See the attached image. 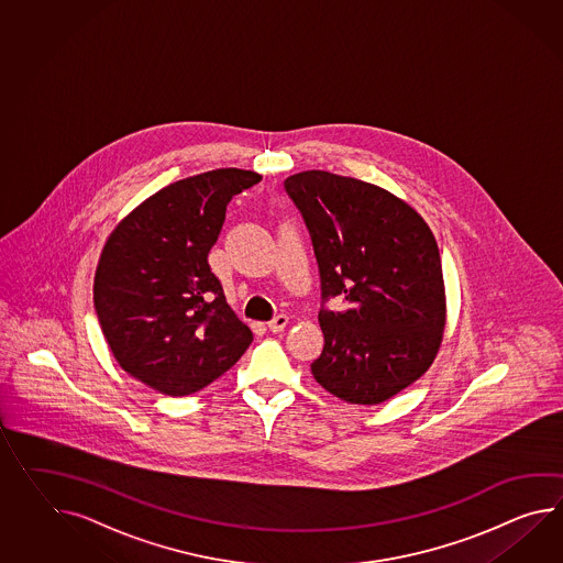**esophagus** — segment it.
I'll return each mask as SVG.
<instances>
[{
  "instance_id": "esophagus-1",
  "label": "esophagus",
  "mask_w": 563,
  "mask_h": 563,
  "mask_svg": "<svg viewBox=\"0 0 563 563\" xmlns=\"http://www.w3.org/2000/svg\"><path fill=\"white\" fill-rule=\"evenodd\" d=\"M287 325V316H276L275 319H273V321H268V330L273 331V333H278V331L285 330Z\"/></svg>"
}]
</instances>
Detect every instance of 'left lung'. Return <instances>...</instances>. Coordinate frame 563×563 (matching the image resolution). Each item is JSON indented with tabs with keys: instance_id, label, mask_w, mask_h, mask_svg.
Returning <instances> with one entry per match:
<instances>
[{
	"instance_id": "1",
	"label": "left lung",
	"mask_w": 563,
	"mask_h": 563,
	"mask_svg": "<svg viewBox=\"0 0 563 563\" xmlns=\"http://www.w3.org/2000/svg\"><path fill=\"white\" fill-rule=\"evenodd\" d=\"M311 235L325 338L317 383L352 405H380L426 374L445 328L438 242L393 192L328 170L285 180ZM340 296L342 312L324 302Z\"/></svg>"
}]
</instances>
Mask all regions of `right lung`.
Here are the masks:
<instances>
[{
    "label": "right lung",
    "instance_id": "add662e5",
    "mask_svg": "<svg viewBox=\"0 0 563 563\" xmlns=\"http://www.w3.org/2000/svg\"><path fill=\"white\" fill-rule=\"evenodd\" d=\"M261 180L242 168L177 180L108 238L93 283L97 319L118 364L140 383L168 397L192 395L252 343L207 256L233 195Z\"/></svg>",
    "mask_w": 563,
    "mask_h": 563
}]
</instances>
